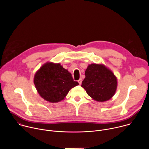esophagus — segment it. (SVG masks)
<instances>
[{
  "instance_id": "esophagus-1",
  "label": "esophagus",
  "mask_w": 149,
  "mask_h": 149,
  "mask_svg": "<svg viewBox=\"0 0 149 149\" xmlns=\"http://www.w3.org/2000/svg\"><path fill=\"white\" fill-rule=\"evenodd\" d=\"M78 83H79V84L80 85V84H81V83H82V79L81 78H80L79 80H78Z\"/></svg>"
}]
</instances>
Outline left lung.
I'll use <instances>...</instances> for the list:
<instances>
[{"mask_svg":"<svg viewBox=\"0 0 149 149\" xmlns=\"http://www.w3.org/2000/svg\"><path fill=\"white\" fill-rule=\"evenodd\" d=\"M86 78L81 87L93 100L104 102L111 99L117 87V78L107 67L102 64L92 63L85 72Z\"/></svg>","mask_w":149,"mask_h":149,"instance_id":"1","label":"left lung"}]
</instances>
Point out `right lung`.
Masks as SVG:
<instances>
[{
  "mask_svg": "<svg viewBox=\"0 0 149 149\" xmlns=\"http://www.w3.org/2000/svg\"><path fill=\"white\" fill-rule=\"evenodd\" d=\"M34 84L42 98L50 102L65 98L69 91L79 84L60 63L47 62L36 72Z\"/></svg>",
  "mask_w": 149,
  "mask_h": 149,
  "instance_id": "add662e5",
  "label": "right lung"
}]
</instances>
